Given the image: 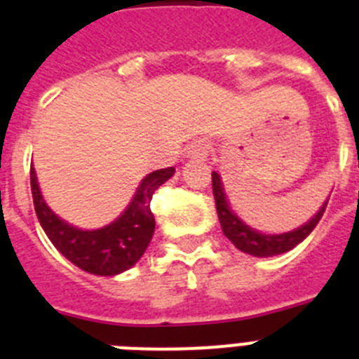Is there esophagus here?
Instances as JSON below:
<instances>
[{
    "label": "esophagus",
    "mask_w": 359,
    "mask_h": 359,
    "mask_svg": "<svg viewBox=\"0 0 359 359\" xmlns=\"http://www.w3.org/2000/svg\"><path fill=\"white\" fill-rule=\"evenodd\" d=\"M210 154V141L197 140L188 147V156L194 160H205Z\"/></svg>",
    "instance_id": "34e87169"
}]
</instances>
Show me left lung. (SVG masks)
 Wrapping results in <instances>:
<instances>
[{"instance_id": "left-lung-1", "label": "left lung", "mask_w": 359, "mask_h": 359, "mask_svg": "<svg viewBox=\"0 0 359 359\" xmlns=\"http://www.w3.org/2000/svg\"><path fill=\"white\" fill-rule=\"evenodd\" d=\"M212 191L214 199H216V210H218L219 224H222V231L224 235L238 248L240 251H244L248 255L253 257H272L285 253V251L292 250L294 245H298L302 240L309 236L317 224L323 218L324 210L328 201L324 203L323 208L313 216L306 225H302L300 229L290 231V233H283V235H262L259 231L250 229L248 225L242 224L235 216V212L231 210L225 199L224 186H222V179L218 173H212Z\"/></svg>"}]
</instances>
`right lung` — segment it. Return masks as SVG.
<instances>
[{"label":"right lung","instance_id":"add662e5","mask_svg":"<svg viewBox=\"0 0 359 359\" xmlns=\"http://www.w3.org/2000/svg\"><path fill=\"white\" fill-rule=\"evenodd\" d=\"M29 173L36 218L52 244L81 270L97 276H115L134 266L149 248L154 233L151 199L154 191L173 177L175 169H158L147 175L123 216L97 231L76 229L59 219L42 199L35 169L31 168Z\"/></svg>","mask_w":359,"mask_h":359}]
</instances>
